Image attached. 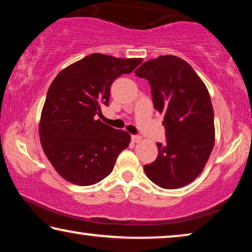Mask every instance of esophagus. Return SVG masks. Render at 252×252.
<instances>
[{
	"instance_id": "34e87169",
	"label": "esophagus",
	"mask_w": 252,
	"mask_h": 252,
	"mask_svg": "<svg viewBox=\"0 0 252 252\" xmlns=\"http://www.w3.org/2000/svg\"><path fill=\"white\" fill-rule=\"evenodd\" d=\"M131 139H132V141L135 142V143L141 141V136H140V135H131Z\"/></svg>"
}]
</instances>
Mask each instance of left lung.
Instances as JSON below:
<instances>
[{
	"instance_id": "obj_1",
	"label": "left lung",
	"mask_w": 252,
	"mask_h": 252,
	"mask_svg": "<svg viewBox=\"0 0 252 252\" xmlns=\"http://www.w3.org/2000/svg\"><path fill=\"white\" fill-rule=\"evenodd\" d=\"M148 80L156 110L164 114L165 143L144 165L150 180L163 189L192 182L206 165L215 146V114L208 89L189 63L174 55L149 60L134 71Z\"/></svg>"
}]
</instances>
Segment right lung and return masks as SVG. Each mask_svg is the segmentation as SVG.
Listing matches in <instances>:
<instances>
[{
    "instance_id": "add662e5",
    "label": "right lung",
    "mask_w": 252,
    "mask_h": 252,
    "mask_svg": "<svg viewBox=\"0 0 252 252\" xmlns=\"http://www.w3.org/2000/svg\"><path fill=\"white\" fill-rule=\"evenodd\" d=\"M142 59H118L93 53L65 67L51 83L41 113L42 148L57 172L71 183L91 186L112 172L130 134L100 120L109 105L110 89L131 73Z\"/></svg>"
}]
</instances>
